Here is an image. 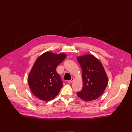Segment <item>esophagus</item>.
I'll return each instance as SVG.
<instances>
[{"label":"esophagus","instance_id":"obj_1","mask_svg":"<svg viewBox=\"0 0 132 132\" xmlns=\"http://www.w3.org/2000/svg\"><path fill=\"white\" fill-rule=\"evenodd\" d=\"M73 81H74V78H71V80H68V82L69 83H71V82H72Z\"/></svg>","mask_w":132,"mask_h":132}]
</instances>
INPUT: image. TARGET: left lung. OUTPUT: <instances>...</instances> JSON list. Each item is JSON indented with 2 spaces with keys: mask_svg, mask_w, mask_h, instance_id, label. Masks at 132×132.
I'll list each match as a JSON object with an SVG mask.
<instances>
[{
  "mask_svg": "<svg viewBox=\"0 0 132 132\" xmlns=\"http://www.w3.org/2000/svg\"><path fill=\"white\" fill-rule=\"evenodd\" d=\"M77 60L82 69L83 87L77 92L79 98L86 101L98 99L105 91L108 78L104 68L95 56L86 54L77 56Z\"/></svg>",
  "mask_w": 132,
  "mask_h": 132,
  "instance_id": "1",
  "label": "left lung"
}]
</instances>
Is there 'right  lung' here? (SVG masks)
<instances>
[{"label":"right lung","mask_w":132,"mask_h":132,"mask_svg":"<svg viewBox=\"0 0 132 132\" xmlns=\"http://www.w3.org/2000/svg\"><path fill=\"white\" fill-rule=\"evenodd\" d=\"M66 56L65 53L46 52L36 59L29 74L28 84L37 98L49 101L57 96L63 82L56 68Z\"/></svg>","instance_id":"obj_1"}]
</instances>
